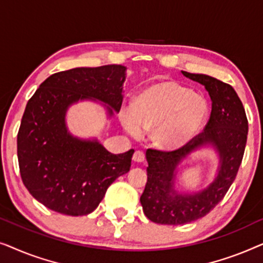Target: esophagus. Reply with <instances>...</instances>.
Masks as SVG:
<instances>
[{"instance_id":"obj_1","label":"esophagus","mask_w":263,"mask_h":263,"mask_svg":"<svg viewBox=\"0 0 263 263\" xmlns=\"http://www.w3.org/2000/svg\"><path fill=\"white\" fill-rule=\"evenodd\" d=\"M133 160L136 161V163H142L145 160V153L141 152V151H135V153L133 154Z\"/></svg>"}]
</instances>
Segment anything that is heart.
<instances>
[{
  "label": "heart",
  "mask_w": 263,
  "mask_h": 263,
  "mask_svg": "<svg viewBox=\"0 0 263 263\" xmlns=\"http://www.w3.org/2000/svg\"><path fill=\"white\" fill-rule=\"evenodd\" d=\"M210 105L200 93L175 81H160L141 89L133 106L121 110L124 130L138 136L151 129V140L163 149L186 145L201 130Z\"/></svg>",
  "instance_id": "obj_1"
}]
</instances>
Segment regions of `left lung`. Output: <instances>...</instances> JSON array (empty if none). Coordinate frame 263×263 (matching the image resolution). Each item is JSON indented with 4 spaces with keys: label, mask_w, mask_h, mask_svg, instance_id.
Here are the masks:
<instances>
[{
    "label": "left lung",
    "mask_w": 263,
    "mask_h": 263,
    "mask_svg": "<svg viewBox=\"0 0 263 263\" xmlns=\"http://www.w3.org/2000/svg\"><path fill=\"white\" fill-rule=\"evenodd\" d=\"M182 74L204 86L212 100L211 117L204 130L182 148L147 149V183L140 202L146 217L157 224L184 225L210 213L235 181L246 149L248 120L235 89L210 75ZM210 146L219 159L215 179L202 190L179 192L175 185L178 167L193 153Z\"/></svg>",
    "instance_id": "8db88e82"
}]
</instances>
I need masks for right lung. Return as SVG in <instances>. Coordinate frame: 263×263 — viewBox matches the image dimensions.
Masks as SVG:
<instances>
[{"label": "right lung", "instance_id": "right-lung-1", "mask_svg": "<svg viewBox=\"0 0 263 263\" xmlns=\"http://www.w3.org/2000/svg\"><path fill=\"white\" fill-rule=\"evenodd\" d=\"M127 68H74L49 77L28 100L17 133L20 175L28 192L49 210L86 215L109 186L130 170L134 149L112 154L97 138L81 139L67 125L69 107L99 102L107 118L120 112Z\"/></svg>", "mask_w": 263, "mask_h": 263}]
</instances>
